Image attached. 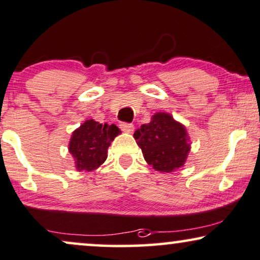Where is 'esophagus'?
Returning a JSON list of instances; mask_svg holds the SVG:
<instances>
[{"instance_id":"esophagus-1","label":"esophagus","mask_w":260,"mask_h":260,"mask_svg":"<svg viewBox=\"0 0 260 260\" xmlns=\"http://www.w3.org/2000/svg\"><path fill=\"white\" fill-rule=\"evenodd\" d=\"M120 128L123 131L124 133H133L134 126L132 123H121Z\"/></svg>"}]
</instances>
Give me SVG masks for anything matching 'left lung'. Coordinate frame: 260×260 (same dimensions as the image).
Here are the masks:
<instances>
[{"mask_svg": "<svg viewBox=\"0 0 260 260\" xmlns=\"http://www.w3.org/2000/svg\"><path fill=\"white\" fill-rule=\"evenodd\" d=\"M134 139L147 164L155 171L168 174L184 166L191 148L184 124L164 112L155 113L150 122L141 124Z\"/></svg>", "mask_w": 260, "mask_h": 260, "instance_id": "left-lung-1", "label": "left lung"}]
</instances>
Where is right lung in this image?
Here are the masks:
<instances>
[{"label":"right lung","instance_id":"add662e5","mask_svg":"<svg viewBox=\"0 0 260 260\" xmlns=\"http://www.w3.org/2000/svg\"><path fill=\"white\" fill-rule=\"evenodd\" d=\"M121 133L115 124H102L98 121L85 120L72 132L69 152L75 160L77 171H92L106 161L112 141Z\"/></svg>","mask_w":260,"mask_h":260}]
</instances>
